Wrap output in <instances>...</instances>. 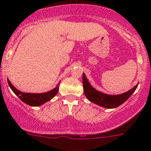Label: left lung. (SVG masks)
<instances>
[{
    "mask_svg": "<svg viewBox=\"0 0 151 151\" xmlns=\"http://www.w3.org/2000/svg\"><path fill=\"white\" fill-rule=\"evenodd\" d=\"M82 82L84 92H85L86 98L90 102L104 108H107V109H114V108H116L119 106L120 105H122V103H124L133 94V92L136 89L139 84L137 83L136 86H134L130 90L123 92L122 94L110 95L106 94V93H103V92H99L96 89L91 85V83L87 78L85 73H83Z\"/></svg>",
    "mask_w": 151,
    "mask_h": 151,
    "instance_id": "left-lung-1",
    "label": "left lung"
}]
</instances>
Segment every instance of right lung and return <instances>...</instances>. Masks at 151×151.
<instances>
[{
	"label": "right lung",
	"mask_w": 151,
	"mask_h": 151,
	"mask_svg": "<svg viewBox=\"0 0 151 151\" xmlns=\"http://www.w3.org/2000/svg\"><path fill=\"white\" fill-rule=\"evenodd\" d=\"M8 83L11 89L15 93L17 96H19L21 100L27 105L31 106H38L45 104V103L50 101L52 98L58 93L59 88V83L57 85L55 88L53 89L46 92L42 93H29V92H22L19 90H18L14 85L10 82V81L8 79Z\"/></svg>",
	"instance_id": "add662e5"
}]
</instances>
